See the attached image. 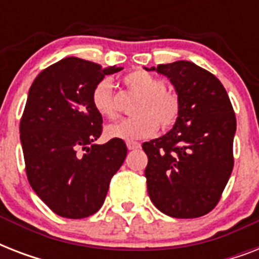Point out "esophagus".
Instances as JSON below:
<instances>
[{
  "instance_id": "34e87169",
  "label": "esophagus",
  "mask_w": 259,
  "mask_h": 259,
  "mask_svg": "<svg viewBox=\"0 0 259 259\" xmlns=\"http://www.w3.org/2000/svg\"><path fill=\"white\" fill-rule=\"evenodd\" d=\"M126 145H127V149L129 150H137L141 148V144L136 141H127L126 142Z\"/></svg>"
}]
</instances>
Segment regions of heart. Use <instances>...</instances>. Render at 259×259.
Masks as SVG:
<instances>
[{"label": "heart", "instance_id": "1", "mask_svg": "<svg viewBox=\"0 0 259 259\" xmlns=\"http://www.w3.org/2000/svg\"><path fill=\"white\" fill-rule=\"evenodd\" d=\"M123 84L130 93L140 95L133 109L137 115L107 126L105 130L107 137L136 141L153 136L158 126L166 130L176 123L180 114V99L176 93L166 90V83L161 78L138 70L125 75ZM91 103L102 117L109 119L117 117L118 110L110 79H102L94 86Z\"/></svg>", "mask_w": 259, "mask_h": 259}]
</instances>
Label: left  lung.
<instances>
[{
  "label": "left lung",
  "instance_id": "obj_1",
  "mask_svg": "<svg viewBox=\"0 0 259 259\" xmlns=\"http://www.w3.org/2000/svg\"><path fill=\"white\" fill-rule=\"evenodd\" d=\"M150 71L169 78L180 99L173 129L142 144L150 200L172 218L203 217L217 207L233 172V105L221 80L195 63L180 60Z\"/></svg>",
  "mask_w": 259,
  "mask_h": 259
}]
</instances>
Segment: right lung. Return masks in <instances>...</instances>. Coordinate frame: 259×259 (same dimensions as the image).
Returning <instances> with one entry per match:
<instances>
[{"mask_svg": "<svg viewBox=\"0 0 259 259\" xmlns=\"http://www.w3.org/2000/svg\"><path fill=\"white\" fill-rule=\"evenodd\" d=\"M121 70L66 58L42 70L30 86L20 121L26 177L59 217L82 219L97 212L125 161L122 140L94 144L103 119L91 103L94 86Z\"/></svg>", "mask_w": 259, "mask_h": 259, "instance_id": "add662e5", "label": "right lung"}]
</instances>
